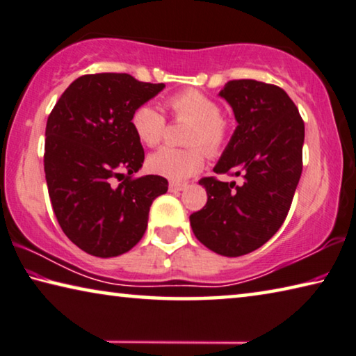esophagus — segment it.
Here are the masks:
<instances>
[{
	"label": "esophagus",
	"mask_w": 356,
	"mask_h": 356,
	"mask_svg": "<svg viewBox=\"0 0 356 356\" xmlns=\"http://www.w3.org/2000/svg\"><path fill=\"white\" fill-rule=\"evenodd\" d=\"M186 188H188V184L186 183H170V186H168L170 192H179V191H184Z\"/></svg>",
	"instance_id": "obj_1"
}]
</instances>
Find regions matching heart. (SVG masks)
Returning <instances> with one entry per match:
<instances>
[{
	"label": "heart",
	"instance_id": "b5f03b06",
	"mask_svg": "<svg viewBox=\"0 0 356 356\" xmlns=\"http://www.w3.org/2000/svg\"><path fill=\"white\" fill-rule=\"evenodd\" d=\"M177 121H191L186 143L191 148H161L148 157V168L159 177L172 181H183L194 177L205 164V151L209 156L219 154L229 140V124L220 106L197 90H186L167 99ZM131 126L137 138L147 147H157L165 137L167 120L159 108L151 104L134 110Z\"/></svg>",
	"mask_w": 356,
	"mask_h": 356
}]
</instances>
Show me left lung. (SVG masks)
<instances>
[{"mask_svg": "<svg viewBox=\"0 0 356 356\" xmlns=\"http://www.w3.org/2000/svg\"><path fill=\"white\" fill-rule=\"evenodd\" d=\"M238 126L214 167L241 184L200 179L207 205L191 214L197 240L213 252L240 257L281 229L302 170L305 121L287 92L257 80H230L219 92Z\"/></svg>", "mask_w": 356, "mask_h": 356, "instance_id": "obj_1", "label": "left lung"}]
</instances>
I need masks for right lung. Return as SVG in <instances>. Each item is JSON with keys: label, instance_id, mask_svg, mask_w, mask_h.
Listing matches in <instances>:
<instances>
[{"label": "right lung", "instance_id": "add662e5", "mask_svg": "<svg viewBox=\"0 0 356 356\" xmlns=\"http://www.w3.org/2000/svg\"><path fill=\"white\" fill-rule=\"evenodd\" d=\"M164 86L129 74L81 75L49 115L50 202L63 232L86 254L108 259L131 250L147 230L151 203L168 189L159 175L134 177L145 151L131 126L134 110Z\"/></svg>", "mask_w": 356, "mask_h": 356}]
</instances>
